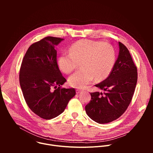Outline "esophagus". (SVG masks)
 I'll return each mask as SVG.
<instances>
[{
	"mask_svg": "<svg viewBox=\"0 0 153 153\" xmlns=\"http://www.w3.org/2000/svg\"><path fill=\"white\" fill-rule=\"evenodd\" d=\"M82 91V90H81L77 89V90H76V93H77V94H79Z\"/></svg>",
	"mask_w": 153,
	"mask_h": 153,
	"instance_id": "esophagus-1",
	"label": "esophagus"
}]
</instances>
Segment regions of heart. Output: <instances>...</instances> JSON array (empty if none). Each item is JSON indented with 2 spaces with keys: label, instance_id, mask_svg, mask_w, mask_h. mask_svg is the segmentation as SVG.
I'll use <instances>...</instances> for the list:
<instances>
[{
  "label": "heart",
  "instance_id": "obj_1",
  "mask_svg": "<svg viewBox=\"0 0 153 153\" xmlns=\"http://www.w3.org/2000/svg\"><path fill=\"white\" fill-rule=\"evenodd\" d=\"M69 54H62L57 60L59 68L70 74L82 68L68 79L69 84L74 88H83L94 78L102 80L110 74L116 61V53L110 43L102 41L81 40L71 45Z\"/></svg>",
  "mask_w": 153,
  "mask_h": 153
}]
</instances>
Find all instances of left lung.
Instances as JSON below:
<instances>
[{
  "label": "left lung",
  "instance_id": "1",
  "mask_svg": "<svg viewBox=\"0 0 153 153\" xmlns=\"http://www.w3.org/2000/svg\"><path fill=\"white\" fill-rule=\"evenodd\" d=\"M119 53L108 77L96 85L103 93H91V100L85 106L86 113L100 124L120 117L132 100L137 81V67L127 48L119 42Z\"/></svg>",
  "mask_w": 153,
  "mask_h": 153
}]
</instances>
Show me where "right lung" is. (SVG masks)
<instances>
[{"mask_svg": "<svg viewBox=\"0 0 153 153\" xmlns=\"http://www.w3.org/2000/svg\"><path fill=\"white\" fill-rule=\"evenodd\" d=\"M63 40L48 36L34 43L26 52L20 69V85L27 105L46 120L62 113L76 95L74 88L61 87L67 80L58 67L54 47Z\"/></svg>", "mask_w": 153, "mask_h": 153, "instance_id": "obj_1", "label": "right lung"}]
</instances>
